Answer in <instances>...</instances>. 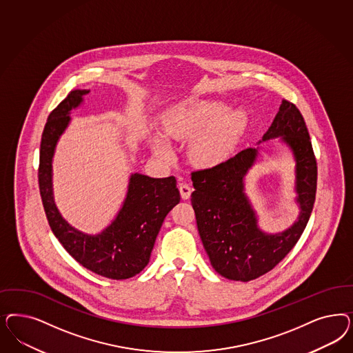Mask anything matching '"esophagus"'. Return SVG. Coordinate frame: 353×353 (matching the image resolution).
Listing matches in <instances>:
<instances>
[{"instance_id": "obj_1", "label": "esophagus", "mask_w": 353, "mask_h": 353, "mask_svg": "<svg viewBox=\"0 0 353 353\" xmlns=\"http://www.w3.org/2000/svg\"><path fill=\"white\" fill-rule=\"evenodd\" d=\"M179 192H181L183 200H188L190 196L192 194V188L185 183H181L179 184Z\"/></svg>"}]
</instances>
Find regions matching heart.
I'll return each instance as SVG.
<instances>
[{
    "label": "heart",
    "instance_id": "heart-1",
    "mask_svg": "<svg viewBox=\"0 0 353 353\" xmlns=\"http://www.w3.org/2000/svg\"><path fill=\"white\" fill-rule=\"evenodd\" d=\"M165 135L175 140L192 139L188 156L201 168H212L231 156L248 125L244 109L228 110V103L197 100L172 108L163 122ZM153 153L163 161L174 159L170 143L162 137L152 140Z\"/></svg>",
    "mask_w": 353,
    "mask_h": 353
}]
</instances>
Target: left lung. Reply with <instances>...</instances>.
<instances>
[{
	"label": "left lung",
	"mask_w": 353,
	"mask_h": 353,
	"mask_svg": "<svg viewBox=\"0 0 353 353\" xmlns=\"http://www.w3.org/2000/svg\"><path fill=\"white\" fill-rule=\"evenodd\" d=\"M276 139L295 161V203L299 216L282 232H265L245 192V176L261 147L247 148L212 169L192 172L191 194L197 230L216 273L250 282L270 272L295 247L307 226L317 190V162L304 118L283 100L273 123L257 144Z\"/></svg>",
	"instance_id": "8db88e82"
}]
</instances>
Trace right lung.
<instances>
[{
	"label": "right lung",
	"mask_w": 353,
	"mask_h": 353,
	"mask_svg": "<svg viewBox=\"0 0 353 353\" xmlns=\"http://www.w3.org/2000/svg\"><path fill=\"white\" fill-rule=\"evenodd\" d=\"M90 92H70L48 117L40 144V194L53 234L81 266L105 278L128 279L148 265L163 219L179 204L181 194L174 176L150 178L134 172L128 179L123 204L101 232H83L62 216L53 192V157L71 122V110L78 109Z\"/></svg>",
	"instance_id": "obj_1"
}]
</instances>
